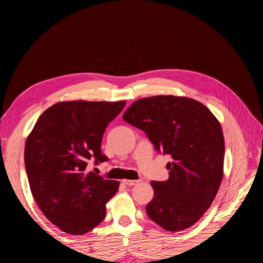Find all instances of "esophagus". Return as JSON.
Instances as JSON below:
<instances>
[{
  "label": "esophagus",
  "instance_id": "esophagus-1",
  "mask_svg": "<svg viewBox=\"0 0 263 263\" xmlns=\"http://www.w3.org/2000/svg\"><path fill=\"white\" fill-rule=\"evenodd\" d=\"M123 183L128 186H132V185H136L137 183H139V180H123Z\"/></svg>",
  "mask_w": 263,
  "mask_h": 263
}]
</instances>
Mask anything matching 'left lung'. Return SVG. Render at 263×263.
<instances>
[{
  "instance_id": "1",
  "label": "left lung",
  "mask_w": 263,
  "mask_h": 263,
  "mask_svg": "<svg viewBox=\"0 0 263 263\" xmlns=\"http://www.w3.org/2000/svg\"><path fill=\"white\" fill-rule=\"evenodd\" d=\"M146 133L158 152L172 157L167 181H152L147 216L177 232L193 226L219 189L225 142L220 123L201 102L188 97L152 96L136 101L123 115Z\"/></svg>"
}]
</instances>
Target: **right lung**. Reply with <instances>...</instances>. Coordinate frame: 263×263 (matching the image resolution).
Here are the masks:
<instances>
[{
  "label": "right lung",
  "mask_w": 263,
  "mask_h": 263,
  "mask_svg": "<svg viewBox=\"0 0 263 263\" xmlns=\"http://www.w3.org/2000/svg\"><path fill=\"white\" fill-rule=\"evenodd\" d=\"M125 101L60 102L44 111L28 137L24 162L31 193L53 225L81 235L102 222L119 182L86 173L88 160L108 161L101 142Z\"/></svg>",
  "instance_id": "obj_1"
}]
</instances>
